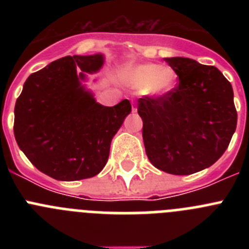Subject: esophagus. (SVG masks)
<instances>
[{
  "label": "esophagus",
  "mask_w": 249,
  "mask_h": 249,
  "mask_svg": "<svg viewBox=\"0 0 249 249\" xmlns=\"http://www.w3.org/2000/svg\"><path fill=\"white\" fill-rule=\"evenodd\" d=\"M137 111V109H136V107H135V103L132 102V112H136Z\"/></svg>",
  "instance_id": "1"
}]
</instances>
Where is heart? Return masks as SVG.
I'll return each instance as SVG.
<instances>
[{
	"label": "heart",
	"instance_id": "1",
	"mask_svg": "<svg viewBox=\"0 0 249 249\" xmlns=\"http://www.w3.org/2000/svg\"><path fill=\"white\" fill-rule=\"evenodd\" d=\"M122 80L135 89H143L149 96L160 97L175 89L177 73L171 67L142 63L127 67L122 73Z\"/></svg>",
	"mask_w": 249,
	"mask_h": 249
}]
</instances>
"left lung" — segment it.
I'll return each mask as SVG.
<instances>
[{
	"label": "left lung",
	"mask_w": 249,
	"mask_h": 249,
	"mask_svg": "<svg viewBox=\"0 0 249 249\" xmlns=\"http://www.w3.org/2000/svg\"><path fill=\"white\" fill-rule=\"evenodd\" d=\"M164 61L179 81L166 96L138 100L144 148L156 168L192 175L217 162L236 131L232 85L214 66L186 57Z\"/></svg>",
	"instance_id": "left-lung-1"
}]
</instances>
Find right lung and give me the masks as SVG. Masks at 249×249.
Here are the masks:
<instances>
[{"instance_id":"right-lung-1","label":"right lung","mask_w":249,"mask_h":249,"mask_svg":"<svg viewBox=\"0 0 249 249\" xmlns=\"http://www.w3.org/2000/svg\"><path fill=\"white\" fill-rule=\"evenodd\" d=\"M103 61L101 53L56 59L28 77L16 101L17 144L38 171L57 181L98 175L112 138L131 113L128 100L106 107L81 83Z\"/></svg>"}]
</instances>
